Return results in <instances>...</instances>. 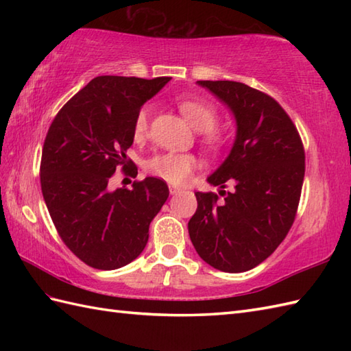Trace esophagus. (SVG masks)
<instances>
[{
	"mask_svg": "<svg viewBox=\"0 0 351 351\" xmlns=\"http://www.w3.org/2000/svg\"><path fill=\"white\" fill-rule=\"evenodd\" d=\"M169 191H170V195H178V193L182 191V189L176 187V185H169Z\"/></svg>",
	"mask_w": 351,
	"mask_h": 351,
	"instance_id": "34e87169",
	"label": "esophagus"
}]
</instances>
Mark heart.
Returning a JSON list of instances; mask_svg holds the SVG:
<instances>
[{
    "label": "heart",
    "mask_w": 351,
    "mask_h": 351,
    "mask_svg": "<svg viewBox=\"0 0 351 351\" xmlns=\"http://www.w3.org/2000/svg\"><path fill=\"white\" fill-rule=\"evenodd\" d=\"M178 107L185 119L200 131V137L210 147H220L225 143V134L214 123L217 122V110L202 99L184 96L178 99ZM151 106H143L134 117V136L143 137L149 128ZM199 166L196 155L184 152H161L146 161L149 173L169 184L180 185L187 182L193 171Z\"/></svg>",
    "instance_id": "obj_1"
}]
</instances>
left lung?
Returning <instances> with one entry per match:
<instances>
[{"label":"left lung","mask_w":351,"mask_h":351,"mask_svg":"<svg viewBox=\"0 0 351 351\" xmlns=\"http://www.w3.org/2000/svg\"><path fill=\"white\" fill-rule=\"evenodd\" d=\"M232 111L237 136L228 158L208 176L215 193H195L189 234L199 256L226 273L259 265L287 237L304 178L295 125L271 96L237 81H197ZM228 183L234 187L225 192Z\"/></svg>","instance_id":"8db88e82"}]
</instances>
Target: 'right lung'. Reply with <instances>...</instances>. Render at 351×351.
<instances>
[{
	"label": "right lung",
	"instance_id": "right-lung-1",
	"mask_svg": "<svg viewBox=\"0 0 351 351\" xmlns=\"http://www.w3.org/2000/svg\"><path fill=\"white\" fill-rule=\"evenodd\" d=\"M170 80L96 77L64 104L45 138L40 185L52 223L73 255L98 270H116L143 252L169 197L158 178L116 190L110 180L119 166L137 176L126 158L134 117Z\"/></svg>",
	"mask_w": 351,
	"mask_h": 351
}]
</instances>
